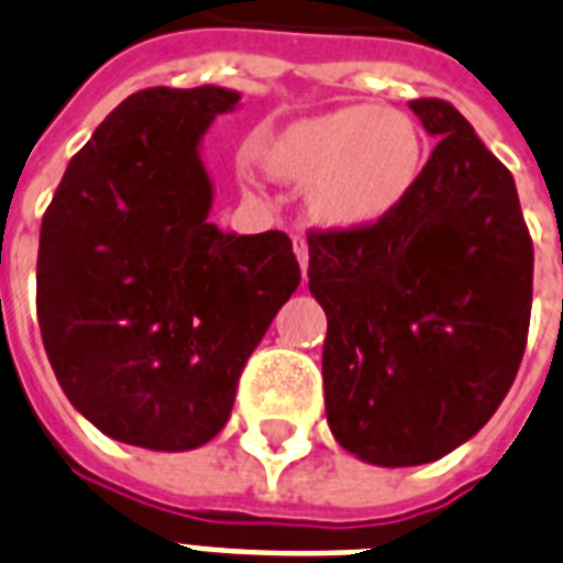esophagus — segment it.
Returning a JSON list of instances; mask_svg holds the SVG:
<instances>
[{"mask_svg": "<svg viewBox=\"0 0 563 563\" xmlns=\"http://www.w3.org/2000/svg\"><path fill=\"white\" fill-rule=\"evenodd\" d=\"M294 252H296V261H299V267H302V273L308 269V243H305L302 234H296L294 238Z\"/></svg>", "mask_w": 563, "mask_h": 563, "instance_id": "esophagus-1", "label": "esophagus"}]
</instances>
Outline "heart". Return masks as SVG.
Returning <instances> with one entry per match:
<instances>
[{
  "label": "heart",
  "instance_id": "b5f03b06",
  "mask_svg": "<svg viewBox=\"0 0 563 563\" xmlns=\"http://www.w3.org/2000/svg\"><path fill=\"white\" fill-rule=\"evenodd\" d=\"M261 167L305 185V213L334 234H361L402 211L426 167L422 134L396 108L343 104L278 129Z\"/></svg>",
  "mask_w": 563,
  "mask_h": 563
}]
</instances>
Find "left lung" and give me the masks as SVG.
<instances>
[{"label":"left lung","instance_id":"obj_1","mask_svg":"<svg viewBox=\"0 0 563 563\" xmlns=\"http://www.w3.org/2000/svg\"><path fill=\"white\" fill-rule=\"evenodd\" d=\"M408 108L438 146L402 211L308 238V287L329 317V429L376 467L467 443L511 390L531 313L534 250L514 176L449 102Z\"/></svg>","mask_w":563,"mask_h":563}]
</instances>
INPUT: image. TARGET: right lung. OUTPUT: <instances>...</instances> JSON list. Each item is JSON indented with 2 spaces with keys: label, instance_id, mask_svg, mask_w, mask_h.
<instances>
[{
  "label": "right lung",
  "instance_id": "add662e5",
  "mask_svg": "<svg viewBox=\"0 0 563 563\" xmlns=\"http://www.w3.org/2000/svg\"><path fill=\"white\" fill-rule=\"evenodd\" d=\"M238 104L217 85L129 96L43 217V346L73 408L120 443L187 452L217 438L243 364L302 278L285 232L208 220L202 137Z\"/></svg>",
  "mask_w": 563,
  "mask_h": 563
}]
</instances>
